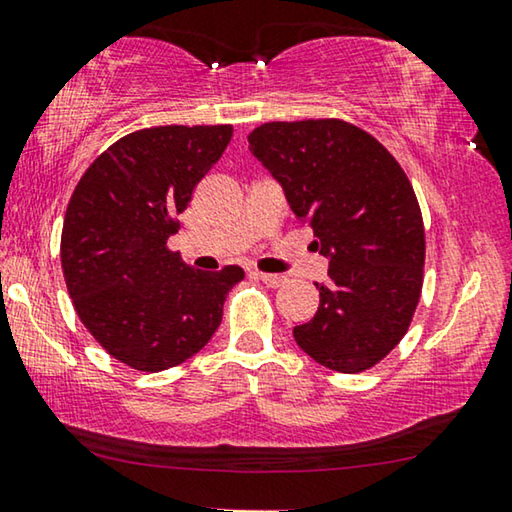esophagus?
<instances>
[{
  "label": "esophagus",
  "instance_id": "obj_1",
  "mask_svg": "<svg viewBox=\"0 0 512 512\" xmlns=\"http://www.w3.org/2000/svg\"><path fill=\"white\" fill-rule=\"evenodd\" d=\"M255 276L264 282V285H269V287H282L287 282V278L285 276H278V273H259V271H255Z\"/></svg>",
  "mask_w": 512,
  "mask_h": 512
}]
</instances>
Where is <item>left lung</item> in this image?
<instances>
[{"mask_svg":"<svg viewBox=\"0 0 512 512\" xmlns=\"http://www.w3.org/2000/svg\"><path fill=\"white\" fill-rule=\"evenodd\" d=\"M248 142L329 259L315 317L294 326L296 345L335 372L370 370L404 338L423 289L425 230L407 174L340 119L269 121Z\"/></svg>","mask_w":512,"mask_h":512,"instance_id":"obj_1","label":"left lung"}]
</instances>
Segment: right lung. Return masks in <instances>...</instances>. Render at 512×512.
<instances>
[{"instance_id":"1","label":"right lung","mask_w":512,"mask_h":512,"mask_svg":"<svg viewBox=\"0 0 512 512\" xmlns=\"http://www.w3.org/2000/svg\"><path fill=\"white\" fill-rule=\"evenodd\" d=\"M230 140V124L142 128L105 149L73 190L61 230L68 294L98 345L133 370L200 352L243 280L241 266L195 271L167 248Z\"/></svg>"}]
</instances>
